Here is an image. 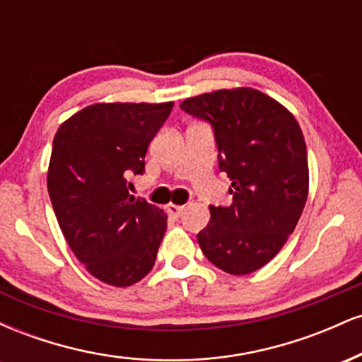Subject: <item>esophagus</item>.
Returning <instances> with one entry per match:
<instances>
[{"instance_id": "34e87169", "label": "esophagus", "mask_w": 362, "mask_h": 362, "mask_svg": "<svg viewBox=\"0 0 362 362\" xmlns=\"http://www.w3.org/2000/svg\"><path fill=\"white\" fill-rule=\"evenodd\" d=\"M167 211L172 216H175V218H178V216L182 214V211H184V206H177V204H168Z\"/></svg>"}]
</instances>
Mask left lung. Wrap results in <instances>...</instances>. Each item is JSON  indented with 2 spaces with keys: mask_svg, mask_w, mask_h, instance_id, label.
<instances>
[{
  "mask_svg": "<svg viewBox=\"0 0 362 362\" xmlns=\"http://www.w3.org/2000/svg\"><path fill=\"white\" fill-rule=\"evenodd\" d=\"M180 109L214 132L230 206H209L199 247L221 271L245 276L272 260L296 228L308 197V156L300 124L259 90H218Z\"/></svg>",
  "mask_w": 362,
  "mask_h": 362,
  "instance_id": "8db88e82",
  "label": "left lung"
}]
</instances>
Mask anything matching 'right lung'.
<instances>
[{"label":"right lung","instance_id":"1","mask_svg":"<svg viewBox=\"0 0 362 362\" xmlns=\"http://www.w3.org/2000/svg\"><path fill=\"white\" fill-rule=\"evenodd\" d=\"M173 109L168 103H95L57 129L47 189L76 259L105 284H136L155 265L167 214L129 195L127 177Z\"/></svg>","mask_w":362,"mask_h":362}]
</instances>
